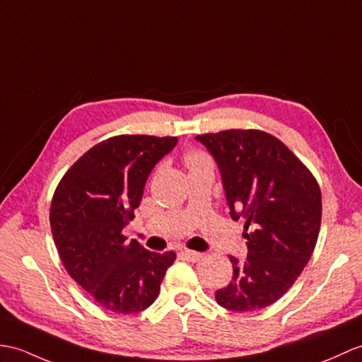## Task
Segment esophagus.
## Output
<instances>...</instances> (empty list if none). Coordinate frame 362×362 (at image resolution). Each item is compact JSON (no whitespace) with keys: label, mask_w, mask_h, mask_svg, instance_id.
Returning <instances> with one entry per match:
<instances>
[{"label":"esophagus","mask_w":362,"mask_h":362,"mask_svg":"<svg viewBox=\"0 0 362 362\" xmlns=\"http://www.w3.org/2000/svg\"><path fill=\"white\" fill-rule=\"evenodd\" d=\"M182 255L187 257L188 260H191V262H197V260L204 257V255L199 253V251H192V250H183Z\"/></svg>","instance_id":"obj_1"}]
</instances>
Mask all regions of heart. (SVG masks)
Here are the masks:
<instances>
[{"mask_svg":"<svg viewBox=\"0 0 362 362\" xmlns=\"http://www.w3.org/2000/svg\"><path fill=\"white\" fill-rule=\"evenodd\" d=\"M185 162H187L188 168H200V166H211V160L209 157L200 151H189V153L185 156Z\"/></svg>","mask_w":362,"mask_h":362,"instance_id":"b5f03b06","label":"heart"}]
</instances>
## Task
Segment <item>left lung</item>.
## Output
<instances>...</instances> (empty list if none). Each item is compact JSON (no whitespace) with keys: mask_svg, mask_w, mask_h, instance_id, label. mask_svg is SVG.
I'll return each instance as SVG.
<instances>
[{"mask_svg":"<svg viewBox=\"0 0 362 362\" xmlns=\"http://www.w3.org/2000/svg\"><path fill=\"white\" fill-rule=\"evenodd\" d=\"M216 158L233 221L245 219L247 262L230 256L233 277L217 304L256 312L282 298L313 255L321 228V188L279 139L260 129L200 134Z\"/></svg>","mask_w":362,"mask_h":362,"instance_id":"8db88e82","label":"left lung"}]
</instances>
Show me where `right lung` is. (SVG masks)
<instances>
[{
    "label": "right lung",
    "instance_id": "right-lung-1",
    "mask_svg": "<svg viewBox=\"0 0 362 362\" xmlns=\"http://www.w3.org/2000/svg\"><path fill=\"white\" fill-rule=\"evenodd\" d=\"M177 137L123 136L97 143L57 185L50 230L72 279L97 304L119 315L143 312L157 299L174 251L158 255L126 240L143 188L156 163Z\"/></svg>",
    "mask_w": 362,
    "mask_h": 362
}]
</instances>
